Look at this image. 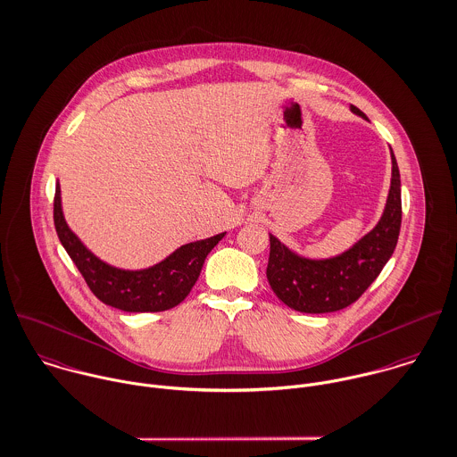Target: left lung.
I'll list each match as a JSON object with an SVG mask.
<instances>
[{
  "mask_svg": "<svg viewBox=\"0 0 457 457\" xmlns=\"http://www.w3.org/2000/svg\"><path fill=\"white\" fill-rule=\"evenodd\" d=\"M351 110L365 117L354 104H351ZM401 222V174L392 151V185L385 213L378 226L354 247L329 260L301 258L270 235L269 285L295 312L331 313L344 310L363 295L392 258L399 240Z\"/></svg>",
  "mask_w": 457,
  "mask_h": 457,
  "instance_id": "left-lung-1",
  "label": "left lung"
}]
</instances>
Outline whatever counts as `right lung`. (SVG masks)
<instances>
[{
	"label": "right lung",
	"instance_id": "obj_1",
	"mask_svg": "<svg viewBox=\"0 0 457 457\" xmlns=\"http://www.w3.org/2000/svg\"><path fill=\"white\" fill-rule=\"evenodd\" d=\"M56 235L78 267L90 292L104 304L129 312H165L178 306L195 285L208 253L226 233L192 242L176 249L169 258L145 270H120L96 258L69 229L60 204V187L53 199Z\"/></svg>",
	"mask_w": 457,
	"mask_h": 457
}]
</instances>
